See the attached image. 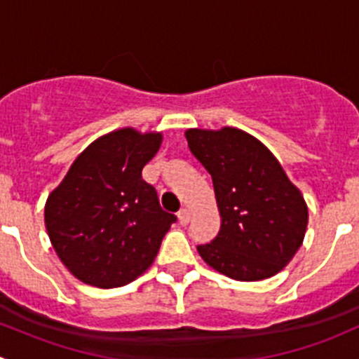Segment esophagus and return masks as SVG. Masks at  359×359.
Masks as SVG:
<instances>
[{
  "label": "esophagus",
  "instance_id": "obj_1",
  "mask_svg": "<svg viewBox=\"0 0 359 359\" xmlns=\"http://www.w3.org/2000/svg\"><path fill=\"white\" fill-rule=\"evenodd\" d=\"M177 219H179L180 226H187V224H189V220H191L189 210H186V208L180 210V212L177 213Z\"/></svg>",
  "mask_w": 359,
  "mask_h": 359
}]
</instances>
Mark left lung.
Returning a JSON list of instances; mask_svg holds the SVG:
<instances>
[{
    "label": "left lung",
    "instance_id": "obj_1",
    "mask_svg": "<svg viewBox=\"0 0 359 359\" xmlns=\"http://www.w3.org/2000/svg\"><path fill=\"white\" fill-rule=\"evenodd\" d=\"M187 144L212 175L220 231L198 245L201 259L238 281L274 276L293 259L307 227V205L280 161L243 130L189 128Z\"/></svg>",
    "mask_w": 359,
    "mask_h": 359
}]
</instances>
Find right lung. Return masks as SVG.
<instances>
[{
    "label": "right lung",
    "mask_w": 359,
    "mask_h": 359,
    "mask_svg": "<svg viewBox=\"0 0 359 359\" xmlns=\"http://www.w3.org/2000/svg\"><path fill=\"white\" fill-rule=\"evenodd\" d=\"M161 133L121 128L99 137L69 168L45 205V226L64 266L99 288L132 283L154 262L177 220L161 210L142 168Z\"/></svg>",
    "instance_id": "right-lung-1"
}]
</instances>
